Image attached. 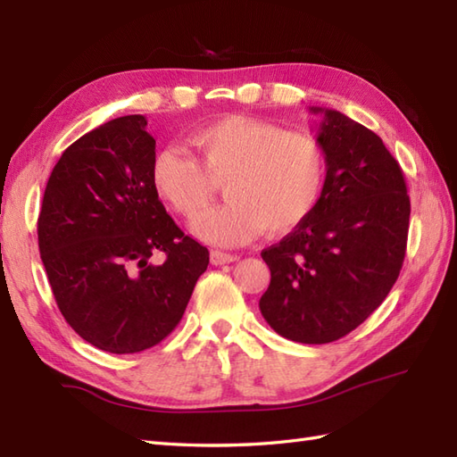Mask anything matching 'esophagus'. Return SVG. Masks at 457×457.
<instances>
[{
	"label": "esophagus",
	"instance_id": "1",
	"mask_svg": "<svg viewBox=\"0 0 457 457\" xmlns=\"http://www.w3.org/2000/svg\"><path fill=\"white\" fill-rule=\"evenodd\" d=\"M239 257L234 253H226V251H220V249H213L210 253V261L212 265H226V263H234Z\"/></svg>",
	"mask_w": 457,
	"mask_h": 457
}]
</instances>
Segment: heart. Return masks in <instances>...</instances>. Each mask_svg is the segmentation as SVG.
Segmentation results:
<instances>
[{
	"label": "heart",
	"mask_w": 457,
	"mask_h": 457,
	"mask_svg": "<svg viewBox=\"0 0 457 457\" xmlns=\"http://www.w3.org/2000/svg\"><path fill=\"white\" fill-rule=\"evenodd\" d=\"M200 162L179 145L151 159L154 192L187 220L210 206L216 182L228 204L194 223V234L213 245H241L259 234L298 228L318 206L326 179V153L314 135L277 123L226 115L188 133Z\"/></svg>",
	"instance_id": "heart-1"
}]
</instances>
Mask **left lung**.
I'll return each instance as SVG.
<instances>
[{"instance_id":"1","label":"left lung","mask_w":457,"mask_h":457,"mask_svg":"<svg viewBox=\"0 0 457 457\" xmlns=\"http://www.w3.org/2000/svg\"><path fill=\"white\" fill-rule=\"evenodd\" d=\"M310 110L324 113V190L316 210L261 253L270 285L259 308L283 337L329 344L363 324L399 278L411 200L377 133L336 110Z\"/></svg>"}]
</instances>
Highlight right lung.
Segmentation results:
<instances>
[{
    "label": "right lung",
    "instance_id": "obj_1",
    "mask_svg": "<svg viewBox=\"0 0 457 457\" xmlns=\"http://www.w3.org/2000/svg\"><path fill=\"white\" fill-rule=\"evenodd\" d=\"M145 128L143 115H125L74 141L54 164L37 221L58 310L110 353L161 344L210 263L153 188L154 139Z\"/></svg>",
    "mask_w": 457,
    "mask_h": 457
}]
</instances>
